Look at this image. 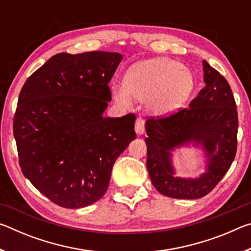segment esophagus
Segmentation results:
<instances>
[{
    "instance_id": "1",
    "label": "esophagus",
    "mask_w": 251,
    "mask_h": 251,
    "mask_svg": "<svg viewBox=\"0 0 251 251\" xmlns=\"http://www.w3.org/2000/svg\"><path fill=\"white\" fill-rule=\"evenodd\" d=\"M135 130L137 135H142L145 131V122L142 117H137V120L135 122Z\"/></svg>"
}]
</instances>
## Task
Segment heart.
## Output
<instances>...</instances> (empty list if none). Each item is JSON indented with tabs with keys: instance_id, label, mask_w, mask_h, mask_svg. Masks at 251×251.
Segmentation results:
<instances>
[{
	"instance_id": "1",
	"label": "heart",
	"mask_w": 251,
	"mask_h": 251,
	"mask_svg": "<svg viewBox=\"0 0 251 251\" xmlns=\"http://www.w3.org/2000/svg\"><path fill=\"white\" fill-rule=\"evenodd\" d=\"M194 87V77L181 63L172 58L150 59L130 67L125 84H115L113 95L123 105H129L131 96L150 100L155 114H167L176 109Z\"/></svg>"
}]
</instances>
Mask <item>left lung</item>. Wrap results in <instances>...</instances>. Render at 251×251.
Returning a JSON list of instances; mask_svg holds the SVG:
<instances>
[{
    "label": "left lung",
    "instance_id": "left-lung-1",
    "mask_svg": "<svg viewBox=\"0 0 251 251\" xmlns=\"http://www.w3.org/2000/svg\"><path fill=\"white\" fill-rule=\"evenodd\" d=\"M205 87L182 108L167 117L146 121L147 171L164 196L198 199L209 194L230 168L237 151L238 114L226 78L202 61ZM194 143L207 157L206 171L197 178L175 176L171 151Z\"/></svg>",
    "mask_w": 251,
    "mask_h": 251
}]
</instances>
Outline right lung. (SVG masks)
I'll list each match as a JSON object with an SVG mask.
<instances>
[{
	"label": "right lung",
	"instance_id": "obj_1",
	"mask_svg": "<svg viewBox=\"0 0 251 251\" xmlns=\"http://www.w3.org/2000/svg\"><path fill=\"white\" fill-rule=\"evenodd\" d=\"M120 53H59L21 90L13 134L23 175L56 205L90 206L108 188L113 165L136 138L134 114L104 117Z\"/></svg>",
	"mask_w": 251,
	"mask_h": 251
}]
</instances>
